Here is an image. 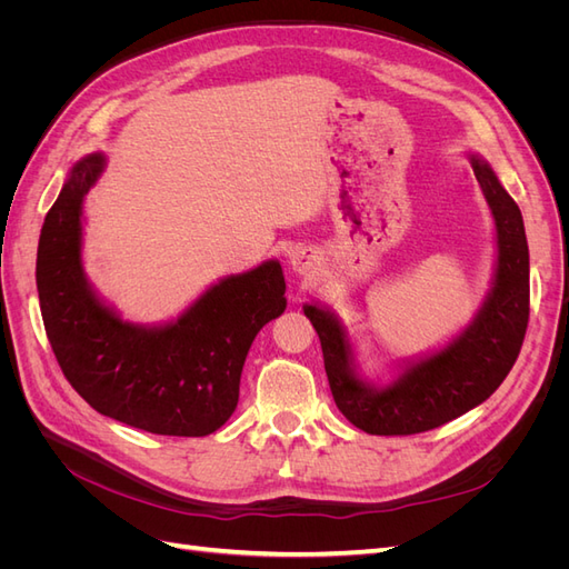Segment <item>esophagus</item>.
Returning a JSON list of instances; mask_svg holds the SVG:
<instances>
[{"label":"esophagus","mask_w":569,"mask_h":569,"mask_svg":"<svg viewBox=\"0 0 569 569\" xmlns=\"http://www.w3.org/2000/svg\"><path fill=\"white\" fill-rule=\"evenodd\" d=\"M291 268L299 274H308L316 270V253L311 249H299L295 256H291Z\"/></svg>","instance_id":"34e87169"}]
</instances>
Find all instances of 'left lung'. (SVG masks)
Wrapping results in <instances>:
<instances>
[{
	"instance_id": "1",
	"label": "left lung",
	"mask_w": 569,
	"mask_h": 569,
	"mask_svg": "<svg viewBox=\"0 0 569 569\" xmlns=\"http://www.w3.org/2000/svg\"><path fill=\"white\" fill-rule=\"evenodd\" d=\"M472 170L496 220L498 268L485 308L449 349L408 368L391 387L370 389L351 370L341 325L318 306L303 308L320 337L337 408L368 435H420L456 420L487 401L520 356L529 322V249L522 213L485 161L472 157Z\"/></svg>"
}]
</instances>
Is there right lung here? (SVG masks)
<instances>
[{"label":"right lung","mask_w":569,"mask_h":569,"mask_svg":"<svg viewBox=\"0 0 569 569\" xmlns=\"http://www.w3.org/2000/svg\"><path fill=\"white\" fill-rule=\"evenodd\" d=\"M104 168L88 157L51 206L38 247L47 339L71 387L97 412L151 435L206 437L239 401L249 347L284 306V274L268 261L222 280L166 327H134L101 303L80 266L82 197Z\"/></svg>","instance_id":"right-lung-1"}]
</instances>
